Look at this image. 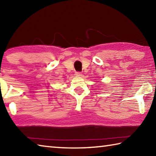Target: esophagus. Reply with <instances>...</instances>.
Returning a JSON list of instances; mask_svg holds the SVG:
<instances>
[{"label": "esophagus", "mask_w": 156, "mask_h": 156, "mask_svg": "<svg viewBox=\"0 0 156 156\" xmlns=\"http://www.w3.org/2000/svg\"><path fill=\"white\" fill-rule=\"evenodd\" d=\"M76 76H78V77H80V76H82V73L80 72H76V74H75Z\"/></svg>", "instance_id": "1"}]
</instances>
